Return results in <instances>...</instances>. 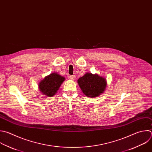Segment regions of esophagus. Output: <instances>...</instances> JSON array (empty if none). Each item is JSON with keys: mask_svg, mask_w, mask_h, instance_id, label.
<instances>
[{"mask_svg": "<svg viewBox=\"0 0 152 152\" xmlns=\"http://www.w3.org/2000/svg\"><path fill=\"white\" fill-rule=\"evenodd\" d=\"M75 77V75H72V76H69V78H70V79H71V80H74Z\"/></svg>", "mask_w": 152, "mask_h": 152, "instance_id": "obj_1", "label": "esophagus"}]
</instances>
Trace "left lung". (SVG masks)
I'll list each match as a JSON object with an SVG mask.
<instances>
[{"instance_id":"1","label":"left lung","mask_w":152,"mask_h":152,"mask_svg":"<svg viewBox=\"0 0 152 152\" xmlns=\"http://www.w3.org/2000/svg\"><path fill=\"white\" fill-rule=\"evenodd\" d=\"M82 92L88 97L95 98L102 94L106 89L107 80L98 74L86 73L77 80Z\"/></svg>"}]
</instances>
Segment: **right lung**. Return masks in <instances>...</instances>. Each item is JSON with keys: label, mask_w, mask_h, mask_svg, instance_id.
<instances>
[{"label": "right lung", "mask_w": 152, "mask_h": 152, "mask_svg": "<svg viewBox=\"0 0 152 152\" xmlns=\"http://www.w3.org/2000/svg\"><path fill=\"white\" fill-rule=\"evenodd\" d=\"M65 77L57 73L54 72L45 77L39 83V89L41 94L47 97H52L56 95Z\"/></svg>", "instance_id": "add662e5"}]
</instances>
